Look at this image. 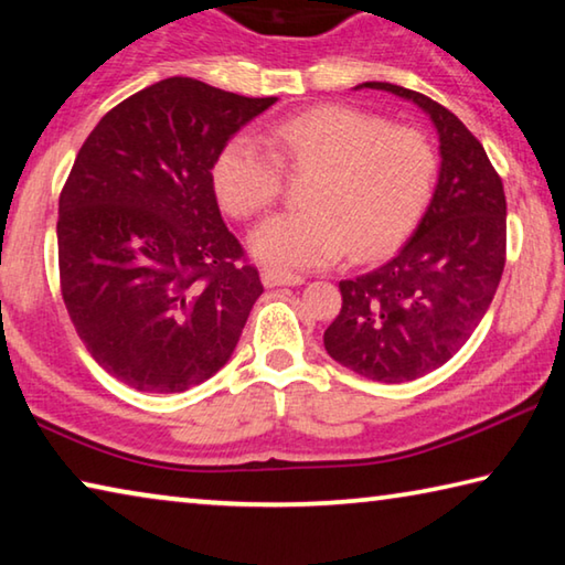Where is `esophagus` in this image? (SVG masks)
I'll list each match as a JSON object with an SVG mask.
<instances>
[{"label":"esophagus","mask_w":565,"mask_h":565,"mask_svg":"<svg viewBox=\"0 0 565 565\" xmlns=\"http://www.w3.org/2000/svg\"><path fill=\"white\" fill-rule=\"evenodd\" d=\"M262 281L266 289H274V286H299V284H303V276L291 274V271H281V269H264Z\"/></svg>","instance_id":"esophagus-1"}]
</instances>
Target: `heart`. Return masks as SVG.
<instances>
[{
  "mask_svg": "<svg viewBox=\"0 0 565 565\" xmlns=\"http://www.w3.org/2000/svg\"><path fill=\"white\" fill-rule=\"evenodd\" d=\"M262 145L246 134L218 149L212 184L236 218L264 214L284 194V169L309 174L301 212L264 222L254 254L284 269L327 266L351 254H388L431 204L438 151L426 131L388 124L347 104H321L264 127Z\"/></svg>",
  "mask_w": 565,
  "mask_h": 565,
  "instance_id": "1",
  "label": "heart"
}]
</instances>
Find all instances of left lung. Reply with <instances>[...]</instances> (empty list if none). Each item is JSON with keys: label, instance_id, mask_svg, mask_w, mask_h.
Wrapping results in <instances>:
<instances>
[{"label": "left lung", "instance_id": "1", "mask_svg": "<svg viewBox=\"0 0 565 565\" xmlns=\"http://www.w3.org/2000/svg\"><path fill=\"white\" fill-rule=\"evenodd\" d=\"M361 87L416 102L441 139V174L414 236L384 266L339 281L341 311L323 331L341 366L401 384L444 366L489 311L505 264V194L481 141L454 111L388 82Z\"/></svg>", "mask_w": 565, "mask_h": 565}]
</instances>
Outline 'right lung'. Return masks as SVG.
I'll list each match as a JSON object with an SVG mask.
<instances>
[{"instance_id": "add662e5", "label": "right lung", "mask_w": 565, "mask_h": 565, "mask_svg": "<svg viewBox=\"0 0 565 565\" xmlns=\"http://www.w3.org/2000/svg\"><path fill=\"white\" fill-rule=\"evenodd\" d=\"M274 102L171 76L104 114L76 154L56 218L62 299L121 384L179 394L234 353L264 284L218 212L212 167Z\"/></svg>"}]
</instances>
